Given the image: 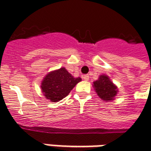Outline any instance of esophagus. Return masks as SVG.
<instances>
[{"instance_id": "1", "label": "esophagus", "mask_w": 151, "mask_h": 151, "mask_svg": "<svg viewBox=\"0 0 151 151\" xmlns=\"http://www.w3.org/2000/svg\"><path fill=\"white\" fill-rule=\"evenodd\" d=\"M82 78H83V79L85 81H88V79H89V76H88V74H86V75H84Z\"/></svg>"}]
</instances>
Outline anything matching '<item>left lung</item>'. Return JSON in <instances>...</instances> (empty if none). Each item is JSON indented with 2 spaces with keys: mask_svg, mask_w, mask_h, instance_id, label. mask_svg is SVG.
Returning a JSON list of instances; mask_svg holds the SVG:
<instances>
[{
  "mask_svg": "<svg viewBox=\"0 0 151 151\" xmlns=\"http://www.w3.org/2000/svg\"><path fill=\"white\" fill-rule=\"evenodd\" d=\"M93 87L95 88L96 93L101 99L104 101H111L114 96L117 94V88L108 76L101 75L97 81L93 82Z\"/></svg>",
  "mask_w": 151,
  "mask_h": 151,
  "instance_id": "8db88e82",
  "label": "left lung"
}]
</instances>
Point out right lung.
<instances>
[{"instance_id":"add662e5","label":"right lung","mask_w":151,"mask_h":151,"mask_svg":"<svg viewBox=\"0 0 151 151\" xmlns=\"http://www.w3.org/2000/svg\"><path fill=\"white\" fill-rule=\"evenodd\" d=\"M81 81V78H73L63 67L48 73L42 80L41 88L46 98L57 102L67 96Z\"/></svg>"}]
</instances>
